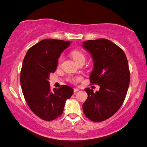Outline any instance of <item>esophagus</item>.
<instances>
[{"instance_id": "esophagus-1", "label": "esophagus", "mask_w": 147, "mask_h": 147, "mask_svg": "<svg viewBox=\"0 0 147 147\" xmlns=\"http://www.w3.org/2000/svg\"><path fill=\"white\" fill-rule=\"evenodd\" d=\"M78 91H79V89H77V88H74V89H73L74 93H76V92Z\"/></svg>"}]
</instances>
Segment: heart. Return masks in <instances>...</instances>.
Wrapping results in <instances>:
<instances>
[{
  "instance_id": "1",
  "label": "heart",
  "mask_w": 147,
  "mask_h": 147,
  "mask_svg": "<svg viewBox=\"0 0 147 147\" xmlns=\"http://www.w3.org/2000/svg\"><path fill=\"white\" fill-rule=\"evenodd\" d=\"M71 56L73 57V58L74 59V60L75 61L76 63H79L81 61H85L86 59V56L85 54L83 53V51H82L80 49H74L73 51L71 53ZM63 56L61 55L59 56V58L58 59V63L59 64H60L61 63V61H63ZM82 80V77L81 76H78V77H75V78H70L69 79V80L70 82H78Z\"/></svg>"
}]
</instances>
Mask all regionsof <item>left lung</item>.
I'll list each match as a JSON object with an SVG mask.
<instances>
[{
    "instance_id": "1",
    "label": "left lung",
    "mask_w": 147,
    "mask_h": 147,
    "mask_svg": "<svg viewBox=\"0 0 147 147\" xmlns=\"http://www.w3.org/2000/svg\"><path fill=\"white\" fill-rule=\"evenodd\" d=\"M83 47L94 61L90 82L100 86L95 93L85 89L88 97L83 104V111L91 121H104L119 110L125 99L130 84L127 58L120 47L106 39L84 41Z\"/></svg>"
}]
</instances>
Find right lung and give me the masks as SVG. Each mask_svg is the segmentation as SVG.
<instances>
[{
	"label": "right lung",
	"instance_id": "obj_1",
	"mask_svg": "<svg viewBox=\"0 0 147 147\" xmlns=\"http://www.w3.org/2000/svg\"><path fill=\"white\" fill-rule=\"evenodd\" d=\"M70 41L45 39L29 49L21 71V85L24 97L31 110L44 121L54 120L60 116L73 89L62 85L52 90L49 75L54 73L58 58Z\"/></svg>",
	"mask_w": 147,
	"mask_h": 147
}]
</instances>
